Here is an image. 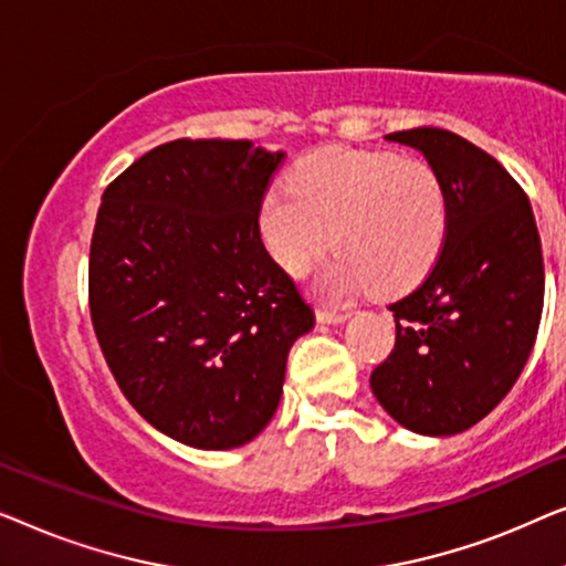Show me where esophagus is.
<instances>
[{
	"instance_id": "esophagus-1",
	"label": "esophagus",
	"mask_w": 566,
	"mask_h": 566,
	"mask_svg": "<svg viewBox=\"0 0 566 566\" xmlns=\"http://www.w3.org/2000/svg\"><path fill=\"white\" fill-rule=\"evenodd\" d=\"M348 317V310H325V307H321L317 310V321L321 323H344Z\"/></svg>"
}]
</instances>
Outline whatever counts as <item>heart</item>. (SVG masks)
Listing matches in <instances>:
<instances>
[{"label": "heart", "mask_w": 566, "mask_h": 566, "mask_svg": "<svg viewBox=\"0 0 566 566\" xmlns=\"http://www.w3.org/2000/svg\"><path fill=\"white\" fill-rule=\"evenodd\" d=\"M259 228L286 274L305 276L333 245L321 290L400 294L426 280L449 230V197L420 158L389 150L323 148L297 161L286 187L261 200Z\"/></svg>", "instance_id": "b5f03b06"}]
</instances>
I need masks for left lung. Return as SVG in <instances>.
<instances>
[{
  "label": "left lung",
  "mask_w": 566,
  "mask_h": 566,
  "mask_svg": "<svg viewBox=\"0 0 566 566\" xmlns=\"http://www.w3.org/2000/svg\"><path fill=\"white\" fill-rule=\"evenodd\" d=\"M420 150L449 197L441 256L389 305L392 354L371 392L408 431L453 436L488 416L521 377L544 310V256L525 192L503 164L441 127L385 135Z\"/></svg>",
  "instance_id": "1"
}]
</instances>
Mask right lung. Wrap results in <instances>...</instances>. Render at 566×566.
<instances>
[{
    "instance_id": "1",
    "label": "right lung",
    "mask_w": 566,
    "mask_h": 566,
    "mask_svg": "<svg viewBox=\"0 0 566 566\" xmlns=\"http://www.w3.org/2000/svg\"><path fill=\"white\" fill-rule=\"evenodd\" d=\"M282 150L164 143L102 195L90 310L127 402L169 439L235 449L264 431L313 307L261 243Z\"/></svg>"
}]
</instances>
